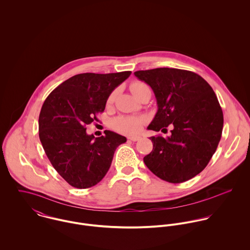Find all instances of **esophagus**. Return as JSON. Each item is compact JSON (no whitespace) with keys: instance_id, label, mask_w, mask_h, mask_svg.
<instances>
[{"instance_id":"esophagus-1","label":"esophagus","mask_w":250,"mask_h":250,"mask_svg":"<svg viewBox=\"0 0 250 250\" xmlns=\"http://www.w3.org/2000/svg\"><path fill=\"white\" fill-rule=\"evenodd\" d=\"M128 140L132 141V142H138L141 140V137L140 136H135V137H129Z\"/></svg>"}]
</instances>
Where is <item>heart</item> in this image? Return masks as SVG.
Instances as JSON below:
<instances>
[{
  "instance_id": "b5f03b06",
  "label": "heart",
  "mask_w": 250,
  "mask_h": 250,
  "mask_svg": "<svg viewBox=\"0 0 250 250\" xmlns=\"http://www.w3.org/2000/svg\"><path fill=\"white\" fill-rule=\"evenodd\" d=\"M145 86H147V85L144 83L135 82V83H133L131 84L130 89L134 93V95H136L137 92L140 89H142V88L145 87ZM114 96H115V92L110 93V95L108 96L107 101L108 102H112L113 99H114ZM143 121L144 120H143V117H136V116L124 117V116H121V117H118V118L113 120L112 126H113V128L115 130H117L118 132H120L122 134L134 135V134L138 133L142 129Z\"/></svg>"
}]
</instances>
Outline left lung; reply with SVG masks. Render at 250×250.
Wrapping results in <instances>:
<instances>
[{"mask_svg":"<svg viewBox=\"0 0 250 250\" xmlns=\"http://www.w3.org/2000/svg\"><path fill=\"white\" fill-rule=\"evenodd\" d=\"M134 74L151 86L157 100V113L147 129L159 132L173 125L170 137L150 138L153 150L144 164L169 183L196 176L213 157L222 133L223 113L213 88L188 70L164 67Z\"/></svg>","mask_w":250,"mask_h":250,"instance_id":"obj_1","label":"left lung"}]
</instances>
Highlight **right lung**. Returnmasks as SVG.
Returning a JSON list of instances; mask_svg holds the SVG:
<instances>
[{"label":"right lung","instance_id":"add662e5","mask_svg":"<svg viewBox=\"0 0 250 250\" xmlns=\"http://www.w3.org/2000/svg\"><path fill=\"white\" fill-rule=\"evenodd\" d=\"M131 71L75 75L55 88L41 107L38 127L43 149L72 187L87 188L107 174L115 149L127 139L114 132L95 138L85 126L98 120L110 93Z\"/></svg>","mask_w":250,"mask_h":250}]
</instances>
